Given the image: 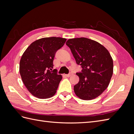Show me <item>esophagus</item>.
Listing matches in <instances>:
<instances>
[{
	"mask_svg": "<svg viewBox=\"0 0 134 134\" xmlns=\"http://www.w3.org/2000/svg\"><path fill=\"white\" fill-rule=\"evenodd\" d=\"M72 74V73H71V72H70V74H65V75L66 77H70L71 75Z\"/></svg>",
	"mask_w": 134,
	"mask_h": 134,
	"instance_id": "esophagus-1",
	"label": "esophagus"
}]
</instances>
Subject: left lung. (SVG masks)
Returning a JSON list of instances; mask_svg holds the SVG:
<instances>
[{
	"instance_id": "8db88e82",
	"label": "left lung",
	"mask_w": 134,
	"mask_h": 134,
	"mask_svg": "<svg viewBox=\"0 0 134 134\" xmlns=\"http://www.w3.org/2000/svg\"><path fill=\"white\" fill-rule=\"evenodd\" d=\"M66 44L82 68L76 74L79 81L74 86L75 94L83 100L97 98L107 88L113 74L110 54L98 42L85 37L69 39Z\"/></svg>"
}]
</instances>
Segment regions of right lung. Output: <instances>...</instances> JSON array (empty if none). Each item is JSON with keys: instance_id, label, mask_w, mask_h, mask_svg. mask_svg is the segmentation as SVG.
I'll list each match as a JSON object with an SVG mask.
<instances>
[{"instance_id": "add662e5", "label": "right lung", "mask_w": 134, "mask_h": 134, "mask_svg": "<svg viewBox=\"0 0 134 134\" xmlns=\"http://www.w3.org/2000/svg\"><path fill=\"white\" fill-rule=\"evenodd\" d=\"M62 37H44L32 42L23 54L19 72L28 91L35 97L46 99L54 96L62 79L53 69L55 55L66 42Z\"/></svg>"}]
</instances>
